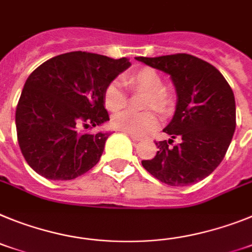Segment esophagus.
<instances>
[{
  "label": "esophagus",
  "instance_id": "obj_1",
  "mask_svg": "<svg viewBox=\"0 0 252 252\" xmlns=\"http://www.w3.org/2000/svg\"><path fill=\"white\" fill-rule=\"evenodd\" d=\"M129 134V137H130V138L133 139V141H135V142H139L141 141V137H138V135H135V134H133V133H128Z\"/></svg>",
  "mask_w": 252,
  "mask_h": 252
}]
</instances>
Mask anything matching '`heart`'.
I'll list each match as a JSON object with an SVG mask.
<instances>
[{
    "label": "heart",
    "mask_w": 252,
    "mask_h": 252,
    "mask_svg": "<svg viewBox=\"0 0 252 252\" xmlns=\"http://www.w3.org/2000/svg\"><path fill=\"white\" fill-rule=\"evenodd\" d=\"M126 82L134 90H144L148 96L146 99L144 108L157 109L159 111H167L172 106L171 94L163 89L162 77L156 69L151 67H143L129 73L126 77ZM105 108L110 111H118L123 109L126 104V93L123 84L118 80L110 81L104 89L102 94ZM114 128L133 133L137 135H144L152 132L158 126L159 118L153 111H135L126 110L115 114L111 119Z\"/></svg>",
    "instance_id": "heart-1"
}]
</instances>
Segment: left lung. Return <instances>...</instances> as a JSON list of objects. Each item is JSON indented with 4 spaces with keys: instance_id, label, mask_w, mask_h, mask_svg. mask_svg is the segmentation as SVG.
<instances>
[{
    "instance_id": "obj_1",
    "label": "left lung",
    "mask_w": 252,
    "mask_h": 252,
    "mask_svg": "<svg viewBox=\"0 0 252 252\" xmlns=\"http://www.w3.org/2000/svg\"><path fill=\"white\" fill-rule=\"evenodd\" d=\"M139 62L170 74L176 90V109L163 132L172 139L156 142L158 148L143 167L171 187L203 180L222 162L236 129V102L231 86L211 63L190 54L137 57Z\"/></svg>"
}]
</instances>
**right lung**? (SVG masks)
Masks as SVG:
<instances>
[{
	"instance_id": "1",
	"label": "right lung",
	"mask_w": 252,
	"mask_h": 252,
	"mask_svg": "<svg viewBox=\"0 0 252 252\" xmlns=\"http://www.w3.org/2000/svg\"><path fill=\"white\" fill-rule=\"evenodd\" d=\"M130 67L87 52L53 57L30 74L16 108L19 146L26 162L49 180H72L99 162L109 132L80 133L109 120L102 94Z\"/></svg>"
}]
</instances>
